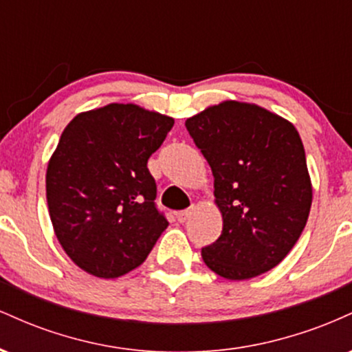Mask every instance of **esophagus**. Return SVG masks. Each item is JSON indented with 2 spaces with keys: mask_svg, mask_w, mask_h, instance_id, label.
Listing matches in <instances>:
<instances>
[{
  "mask_svg": "<svg viewBox=\"0 0 352 352\" xmlns=\"http://www.w3.org/2000/svg\"><path fill=\"white\" fill-rule=\"evenodd\" d=\"M193 210H195V205H192V207H188L187 210H182V212L177 213V220L180 221V223H184V221H187L190 215L193 213Z\"/></svg>",
  "mask_w": 352,
  "mask_h": 352,
  "instance_id": "1",
  "label": "esophagus"
}]
</instances>
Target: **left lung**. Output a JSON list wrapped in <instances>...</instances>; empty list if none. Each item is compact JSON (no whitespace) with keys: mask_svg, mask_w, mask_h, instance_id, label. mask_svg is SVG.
Returning a JSON list of instances; mask_svg holds the SVG:
<instances>
[{"mask_svg":"<svg viewBox=\"0 0 352 352\" xmlns=\"http://www.w3.org/2000/svg\"><path fill=\"white\" fill-rule=\"evenodd\" d=\"M215 177L221 235L201 248L212 272L248 280L286 256L308 221L313 188L294 125L254 104L227 100L185 120Z\"/></svg>","mask_w":352,"mask_h":352,"instance_id":"8db88e82","label":"left lung"}]
</instances>
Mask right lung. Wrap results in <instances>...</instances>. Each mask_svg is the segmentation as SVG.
Listing matches in <instances>:
<instances>
[{
    "mask_svg": "<svg viewBox=\"0 0 352 352\" xmlns=\"http://www.w3.org/2000/svg\"><path fill=\"white\" fill-rule=\"evenodd\" d=\"M172 127V117L109 104L76 116L60 134L47 164V207L60 246L84 272H132L167 228L147 162Z\"/></svg>",
    "mask_w": 352,
    "mask_h": 352,
    "instance_id": "right-lung-1",
    "label": "right lung"
}]
</instances>
